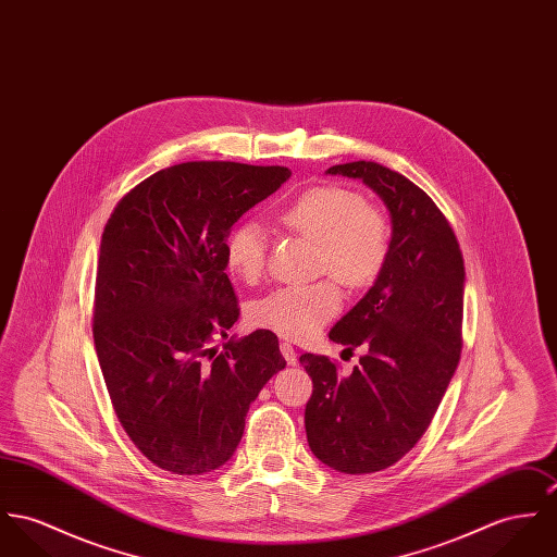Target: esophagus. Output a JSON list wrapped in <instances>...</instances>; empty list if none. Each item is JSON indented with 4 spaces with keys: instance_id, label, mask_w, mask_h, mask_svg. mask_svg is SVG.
Here are the masks:
<instances>
[{
    "instance_id": "1",
    "label": "esophagus",
    "mask_w": 557,
    "mask_h": 557,
    "mask_svg": "<svg viewBox=\"0 0 557 557\" xmlns=\"http://www.w3.org/2000/svg\"><path fill=\"white\" fill-rule=\"evenodd\" d=\"M280 349H282V356L286 358V362H288L290 367H295V364H297V351H295V347H293L290 343H282Z\"/></svg>"
}]
</instances>
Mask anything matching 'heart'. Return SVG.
Segmentation results:
<instances>
[{"instance_id": "1", "label": "heart", "mask_w": 557, "mask_h": 557, "mask_svg": "<svg viewBox=\"0 0 557 557\" xmlns=\"http://www.w3.org/2000/svg\"><path fill=\"white\" fill-rule=\"evenodd\" d=\"M280 224L318 246L315 269L331 273L347 288L377 280L389 255L385 215L343 186H313L282 210ZM226 267L244 282H257L267 262V235L257 222H242L226 239ZM342 290L333 280L293 284L269 293L252 307L258 329L286 339L315 335L342 309Z\"/></svg>"}]
</instances>
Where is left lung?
Here are the masks:
<instances>
[{"mask_svg": "<svg viewBox=\"0 0 557 557\" xmlns=\"http://www.w3.org/2000/svg\"><path fill=\"white\" fill-rule=\"evenodd\" d=\"M362 180L392 220L389 255L371 290L329 337L367 347L342 377L326 356L302 354L313 382L305 430L313 456L347 474L384 471L416 447L460 362L465 258L447 218L411 180L373 161L335 165Z\"/></svg>", "mask_w": 557, "mask_h": 557, "instance_id": "8db88e82", "label": "left lung"}]
</instances>
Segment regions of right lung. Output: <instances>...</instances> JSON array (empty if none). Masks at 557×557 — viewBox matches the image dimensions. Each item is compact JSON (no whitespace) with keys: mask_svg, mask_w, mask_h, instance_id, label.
Masks as SVG:
<instances>
[{"mask_svg":"<svg viewBox=\"0 0 557 557\" xmlns=\"http://www.w3.org/2000/svg\"><path fill=\"white\" fill-rule=\"evenodd\" d=\"M288 168L193 161L152 173L101 235L92 339L128 438L159 469L203 474L237 449L250 403L286 367L271 331L224 343L239 307L226 269L231 226Z\"/></svg>","mask_w":557,"mask_h":557,"instance_id":"1","label":"right lung"}]
</instances>
